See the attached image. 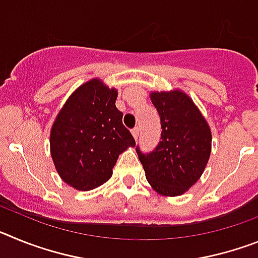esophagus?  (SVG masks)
Listing matches in <instances>:
<instances>
[{"label": "esophagus", "mask_w": 258, "mask_h": 258, "mask_svg": "<svg viewBox=\"0 0 258 258\" xmlns=\"http://www.w3.org/2000/svg\"><path fill=\"white\" fill-rule=\"evenodd\" d=\"M132 134H133L134 138H138V136H140V126H136L133 127V131H132Z\"/></svg>", "instance_id": "obj_1"}]
</instances>
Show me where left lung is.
Returning a JSON list of instances; mask_svg holds the SVG:
<instances>
[{
	"label": "left lung",
	"mask_w": 258,
	"mask_h": 258,
	"mask_svg": "<svg viewBox=\"0 0 258 258\" xmlns=\"http://www.w3.org/2000/svg\"><path fill=\"white\" fill-rule=\"evenodd\" d=\"M151 101L160 116L161 141L151 152H142L138 146L136 151L152 188L177 197L204 172L211 155V129L184 93H152Z\"/></svg>",
	"instance_id": "obj_1"
}]
</instances>
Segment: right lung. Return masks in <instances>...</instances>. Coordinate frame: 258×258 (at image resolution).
I'll return each instance as SVG.
<instances>
[{"label":"right lung","instance_id":"add662e5","mask_svg":"<svg viewBox=\"0 0 258 258\" xmlns=\"http://www.w3.org/2000/svg\"><path fill=\"white\" fill-rule=\"evenodd\" d=\"M116 98L115 89L92 80L71 95L52 125V160L61 179L77 190H93L108 181L118 155L136 146Z\"/></svg>","mask_w":258,"mask_h":258}]
</instances>
